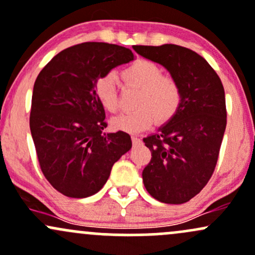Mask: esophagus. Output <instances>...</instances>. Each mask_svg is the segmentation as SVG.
Listing matches in <instances>:
<instances>
[{
    "label": "esophagus",
    "mask_w": 255,
    "mask_h": 255,
    "mask_svg": "<svg viewBox=\"0 0 255 255\" xmlns=\"http://www.w3.org/2000/svg\"><path fill=\"white\" fill-rule=\"evenodd\" d=\"M132 142L134 145H136V144H140L141 140H140V138H138V136L132 135Z\"/></svg>",
    "instance_id": "1"
}]
</instances>
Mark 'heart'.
<instances>
[{
	"instance_id": "b5f03b06",
	"label": "heart",
	"mask_w": 255,
	"mask_h": 255,
	"mask_svg": "<svg viewBox=\"0 0 255 255\" xmlns=\"http://www.w3.org/2000/svg\"><path fill=\"white\" fill-rule=\"evenodd\" d=\"M126 86L139 89L134 100L135 110L115 117V129L138 133L155 121L157 125L169 122L183 104L184 93L175 77L164 75L158 64L147 59H135L121 70ZM98 102L108 113L120 110V97L116 80L111 72L100 75L94 82Z\"/></svg>"
}]
</instances>
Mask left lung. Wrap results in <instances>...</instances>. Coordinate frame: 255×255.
<instances>
[{
    "mask_svg": "<svg viewBox=\"0 0 255 255\" xmlns=\"http://www.w3.org/2000/svg\"><path fill=\"white\" fill-rule=\"evenodd\" d=\"M181 85L180 110L157 134L142 139L151 159L142 181L153 198L180 205L207 185L217 166L226 127L225 92L213 68L194 50L177 44L135 46Z\"/></svg>",
    "mask_w": 255,
    "mask_h": 255,
    "instance_id": "left-lung-1",
    "label": "left lung"
}]
</instances>
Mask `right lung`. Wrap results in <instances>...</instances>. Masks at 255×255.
I'll list each match as a JSON object with an SVG mask.
<instances>
[{"instance_id":"right-lung-1","label":"right lung","mask_w":255,"mask_h":255,"mask_svg":"<svg viewBox=\"0 0 255 255\" xmlns=\"http://www.w3.org/2000/svg\"><path fill=\"white\" fill-rule=\"evenodd\" d=\"M133 58L126 47L85 42L58 53L36 78L30 130L44 178L64 196L97 194L132 147L127 133H103L108 123L94 82Z\"/></svg>"}]
</instances>
